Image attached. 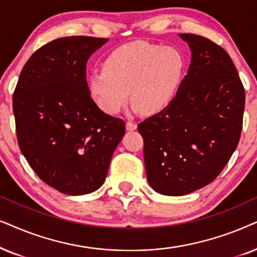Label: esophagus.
I'll return each instance as SVG.
<instances>
[{"label": "esophagus", "mask_w": 257, "mask_h": 257, "mask_svg": "<svg viewBox=\"0 0 257 257\" xmlns=\"http://www.w3.org/2000/svg\"><path fill=\"white\" fill-rule=\"evenodd\" d=\"M136 128H138V124H136V123H134V122H126L125 123V129H126V131L132 132V131H135Z\"/></svg>", "instance_id": "34e87169"}]
</instances>
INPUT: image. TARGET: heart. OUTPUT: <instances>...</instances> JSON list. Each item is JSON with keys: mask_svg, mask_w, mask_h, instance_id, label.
<instances>
[{"mask_svg": "<svg viewBox=\"0 0 257 257\" xmlns=\"http://www.w3.org/2000/svg\"><path fill=\"white\" fill-rule=\"evenodd\" d=\"M184 60L179 50L147 42L126 43L105 57L103 69L88 78L89 93L108 114L132 103L145 115L162 111L179 90Z\"/></svg>", "mask_w": 257, "mask_h": 257, "instance_id": "b5f03b06", "label": "heart"}]
</instances>
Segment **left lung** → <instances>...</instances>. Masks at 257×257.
<instances>
[{"label": "left lung", "instance_id": "1", "mask_svg": "<svg viewBox=\"0 0 257 257\" xmlns=\"http://www.w3.org/2000/svg\"><path fill=\"white\" fill-rule=\"evenodd\" d=\"M191 50L188 74L166 109L138 126L147 179L157 193L181 196L216 179L240 141L245 94L227 51L180 34Z\"/></svg>", "mask_w": 257, "mask_h": 257}]
</instances>
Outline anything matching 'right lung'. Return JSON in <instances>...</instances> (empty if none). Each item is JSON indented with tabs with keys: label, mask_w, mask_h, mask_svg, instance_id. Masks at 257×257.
<instances>
[{
	"label": "right lung",
	"mask_w": 257,
	"mask_h": 257,
	"mask_svg": "<svg viewBox=\"0 0 257 257\" xmlns=\"http://www.w3.org/2000/svg\"><path fill=\"white\" fill-rule=\"evenodd\" d=\"M108 39L61 37L34 53L13 95L17 142L43 182L67 195L104 183L125 124L97 107L85 64Z\"/></svg>",
	"instance_id": "right-lung-1"
}]
</instances>
